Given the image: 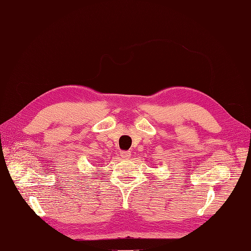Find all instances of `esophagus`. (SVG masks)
Wrapping results in <instances>:
<instances>
[{"label": "esophagus", "instance_id": "esophagus-1", "mask_svg": "<svg viewBox=\"0 0 251 251\" xmlns=\"http://www.w3.org/2000/svg\"><path fill=\"white\" fill-rule=\"evenodd\" d=\"M120 155L122 158H124L125 160H127L130 157H131V152L130 151H121L120 152Z\"/></svg>", "mask_w": 251, "mask_h": 251}]
</instances>
